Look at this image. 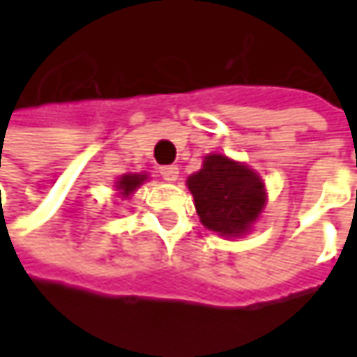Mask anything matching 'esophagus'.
Listing matches in <instances>:
<instances>
[{
  "mask_svg": "<svg viewBox=\"0 0 357 357\" xmlns=\"http://www.w3.org/2000/svg\"><path fill=\"white\" fill-rule=\"evenodd\" d=\"M158 172H160V176H162L165 181H169V183L178 178V167H176V165H165V167L158 169Z\"/></svg>",
  "mask_w": 357,
  "mask_h": 357,
  "instance_id": "1",
  "label": "esophagus"
}]
</instances>
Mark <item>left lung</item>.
<instances>
[{
  "label": "left lung",
  "instance_id": "obj_1",
  "mask_svg": "<svg viewBox=\"0 0 357 357\" xmlns=\"http://www.w3.org/2000/svg\"><path fill=\"white\" fill-rule=\"evenodd\" d=\"M200 222L220 236H242L258 220L266 204L262 178L225 155L204 157L202 169L188 176Z\"/></svg>",
  "mask_w": 357,
  "mask_h": 357
}]
</instances>
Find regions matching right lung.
<instances>
[{
	"label": "right lung",
	"mask_w": 357,
	"mask_h": 357,
	"mask_svg": "<svg viewBox=\"0 0 357 357\" xmlns=\"http://www.w3.org/2000/svg\"><path fill=\"white\" fill-rule=\"evenodd\" d=\"M144 181H146V174H132V172H127V174H123L121 178H119L115 186H117L119 195H123V197H129L132 195L139 186L143 185Z\"/></svg>",
	"instance_id": "obj_1"
}]
</instances>
